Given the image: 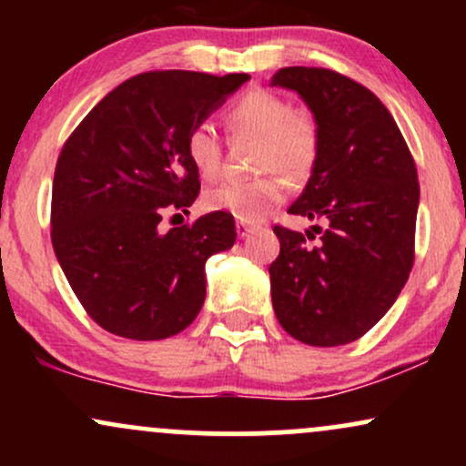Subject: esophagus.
<instances>
[{
	"label": "esophagus",
	"mask_w": 466,
	"mask_h": 466,
	"mask_svg": "<svg viewBox=\"0 0 466 466\" xmlns=\"http://www.w3.org/2000/svg\"><path fill=\"white\" fill-rule=\"evenodd\" d=\"M254 229H256L254 223H248V221H237V234H238L240 238H245V237H248L249 232H254Z\"/></svg>",
	"instance_id": "1"
}]
</instances>
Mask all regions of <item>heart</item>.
Listing matches in <instances>:
<instances>
[{"label":"heart","instance_id":"1","mask_svg":"<svg viewBox=\"0 0 466 466\" xmlns=\"http://www.w3.org/2000/svg\"><path fill=\"white\" fill-rule=\"evenodd\" d=\"M234 129L260 137L256 168L263 175L251 179H229L206 192L208 210L228 212L240 221H260L287 197V181L278 168L289 175H302L311 168L318 155V125L307 111L291 109L280 96L263 92L245 94L229 109ZM186 155L203 179L221 173V140L215 125L197 122L186 136Z\"/></svg>","mask_w":466,"mask_h":466}]
</instances>
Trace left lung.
Here are the masks:
<instances>
[{"mask_svg":"<svg viewBox=\"0 0 466 466\" xmlns=\"http://www.w3.org/2000/svg\"><path fill=\"white\" fill-rule=\"evenodd\" d=\"M271 85L300 94L318 125L311 177L289 212L326 226H313L322 234L315 245L274 228L276 318L309 346L350 344L388 313L410 278L420 195L416 164L386 105L352 78L324 67H282Z\"/></svg>","mask_w":466,"mask_h":466,"instance_id":"1","label":"left lung"}]
</instances>
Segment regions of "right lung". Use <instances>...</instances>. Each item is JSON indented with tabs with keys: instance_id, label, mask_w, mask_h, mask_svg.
<instances>
[{
	"instance_id": "obj_1",
	"label": "right lung",
	"mask_w": 466,
	"mask_h": 466,
	"mask_svg": "<svg viewBox=\"0 0 466 466\" xmlns=\"http://www.w3.org/2000/svg\"><path fill=\"white\" fill-rule=\"evenodd\" d=\"M248 74L162 69L137 74L83 117L58 155L52 248L96 324L127 339H166L192 324L206 300V260L237 240L234 217L210 212L159 229L188 210L199 170L186 136L226 103Z\"/></svg>"
}]
</instances>
